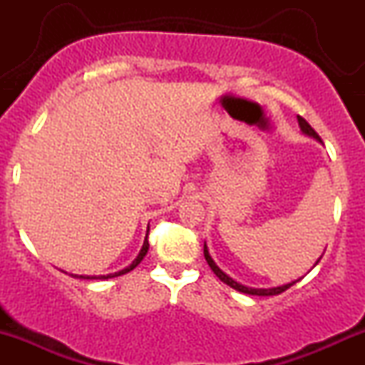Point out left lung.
<instances>
[{
    "label": "left lung",
    "instance_id": "8db88e82",
    "mask_svg": "<svg viewBox=\"0 0 365 365\" xmlns=\"http://www.w3.org/2000/svg\"><path fill=\"white\" fill-rule=\"evenodd\" d=\"M297 118H299V125H300V128H302L304 133H307V135H311V137H314V139H316V140L321 142V137L317 135L316 130H314V128L311 127V125H309L307 121H305V120L302 118V116H297ZM204 257H206V261H207V264H209V267H211V269H212V273H215V274L217 276V278L221 279V282L228 284V287L235 288V290H238V292L247 293V295H259V297L279 295V293L284 292V290H288V288L293 287V284L299 282V279H297V282H292V283H288V284H283V287H276V288H249V287H244V284L237 283L235 279L230 278L228 274H225L223 271H221L220 267L216 266L215 261H212V259H211V255H209V250H207L206 244H204ZM319 261H321V257L317 259V262H319ZM317 262H316V264H317ZM316 264H314V266H316Z\"/></svg>",
    "mask_w": 365,
    "mask_h": 365
}]
</instances>
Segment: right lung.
I'll use <instances>...</instances> for the list:
<instances>
[{"label": "right lung", "instance_id": "right-lung-1", "mask_svg": "<svg viewBox=\"0 0 365 365\" xmlns=\"http://www.w3.org/2000/svg\"><path fill=\"white\" fill-rule=\"evenodd\" d=\"M148 250H149V242H148V237H145V240H144V245H142V249H140L139 255H137V259H135V261H133L132 264H130L128 267H125V269H121V271H118V273H113V274H106V276H81V278H87V279H108V278H115V276H121V274L128 273V271L135 269V267L139 266L142 259H144V255L148 254Z\"/></svg>", "mask_w": 365, "mask_h": 365}]
</instances>
